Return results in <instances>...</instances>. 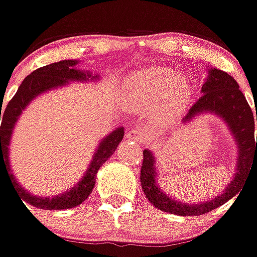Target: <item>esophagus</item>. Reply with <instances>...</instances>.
<instances>
[{"label": "esophagus", "mask_w": 257, "mask_h": 257, "mask_svg": "<svg viewBox=\"0 0 257 257\" xmlns=\"http://www.w3.org/2000/svg\"><path fill=\"white\" fill-rule=\"evenodd\" d=\"M126 138L131 140V141H137V143H140V144H143L147 141V135L137 128L129 129L128 134H126Z\"/></svg>", "instance_id": "34e87169"}]
</instances>
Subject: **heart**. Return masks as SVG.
<instances>
[{"label": "heart", "instance_id": "obj_1", "mask_svg": "<svg viewBox=\"0 0 257 257\" xmlns=\"http://www.w3.org/2000/svg\"><path fill=\"white\" fill-rule=\"evenodd\" d=\"M190 93L186 77L166 67L134 71L122 87V97L128 104L140 109H156L161 119H172L182 113Z\"/></svg>", "mask_w": 257, "mask_h": 257}]
</instances>
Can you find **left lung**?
I'll return each instance as SVG.
<instances>
[{
	"mask_svg": "<svg viewBox=\"0 0 257 257\" xmlns=\"http://www.w3.org/2000/svg\"><path fill=\"white\" fill-rule=\"evenodd\" d=\"M208 74L204 80L201 98L189 109L182 123L188 125L202 114H214L219 117L230 135L233 137L237 159L235 173L227 188L222 192L204 202L186 204L179 199L170 198L159 185V169L157 160L151 150H144V161L141 169V186L147 199L160 211L183 215L196 217L206 214L234 198L241 186L250 170L257 167V140L254 141V116L250 109L244 94L240 91L238 84L231 75L217 68H206ZM257 120V109H256Z\"/></svg>",
	"mask_w": 257,
	"mask_h": 257,
	"instance_id": "obj_1",
	"label": "left lung"
}]
</instances>
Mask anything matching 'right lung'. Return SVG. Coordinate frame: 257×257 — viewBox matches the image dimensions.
<instances>
[{
    "instance_id": "obj_1",
    "label": "right lung",
    "mask_w": 257,
    "mask_h": 257,
    "mask_svg": "<svg viewBox=\"0 0 257 257\" xmlns=\"http://www.w3.org/2000/svg\"><path fill=\"white\" fill-rule=\"evenodd\" d=\"M81 61L77 59H64L59 62H53L49 65H45L42 68L33 71L30 75H27L20 84L16 96L10 100L6 110L1 113L0 109V169L1 166L6 167L7 173L10 174V179L13 182V186L19 192L20 198L23 199L22 202H27L32 206H36L40 209H69L77 205L83 204L88 198L91 190L96 185V176L98 169L104 161H107L109 157L113 156L117 145L123 140L125 128L119 126L113 129L109 135L100 140V143L96 147V151L91 157V161L83 174V177L65 192L53 196H39L33 195L32 192L26 190L19 183L17 177L14 176L10 164V144L13 138L14 128L20 119V116L27 106L39 96L52 91L56 88H62L71 83H97L100 80L98 74H93L88 69H81L80 65Z\"/></svg>"
}]
</instances>
